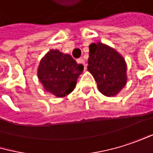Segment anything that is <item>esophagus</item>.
<instances>
[{
	"label": "esophagus",
	"instance_id": "1",
	"mask_svg": "<svg viewBox=\"0 0 153 153\" xmlns=\"http://www.w3.org/2000/svg\"><path fill=\"white\" fill-rule=\"evenodd\" d=\"M77 62H78V63H81V64H82V65L84 66V68L86 69V67H87V64H86V62H85V60H84L83 58H79V59L77 60Z\"/></svg>",
	"mask_w": 153,
	"mask_h": 153
}]
</instances>
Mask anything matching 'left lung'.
<instances>
[{"label": "left lung", "instance_id": "8db88e82", "mask_svg": "<svg viewBox=\"0 0 153 153\" xmlns=\"http://www.w3.org/2000/svg\"><path fill=\"white\" fill-rule=\"evenodd\" d=\"M88 71L93 75L99 91L107 97L117 95L126 84V63L115 49L102 43L90 45Z\"/></svg>", "mask_w": 153, "mask_h": 153}]
</instances>
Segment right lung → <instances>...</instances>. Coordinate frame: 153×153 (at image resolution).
Instances as JSON below:
<instances>
[{
  "instance_id": "right-lung-1",
  "label": "right lung",
  "mask_w": 153,
  "mask_h": 153,
  "mask_svg": "<svg viewBox=\"0 0 153 153\" xmlns=\"http://www.w3.org/2000/svg\"><path fill=\"white\" fill-rule=\"evenodd\" d=\"M83 65L58 50L49 51L41 60L37 76L44 89L58 98L65 97L75 88Z\"/></svg>"
}]
</instances>
